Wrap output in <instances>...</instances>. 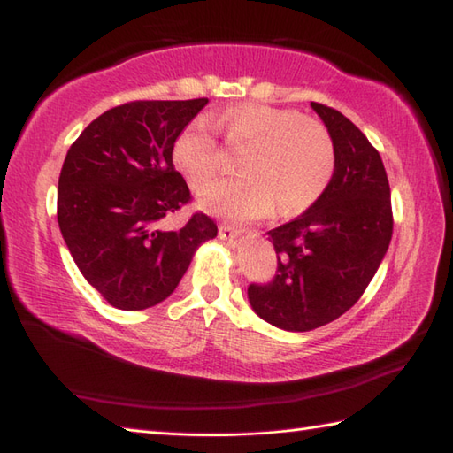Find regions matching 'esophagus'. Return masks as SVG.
Segmentation results:
<instances>
[{
    "mask_svg": "<svg viewBox=\"0 0 453 453\" xmlns=\"http://www.w3.org/2000/svg\"><path fill=\"white\" fill-rule=\"evenodd\" d=\"M245 232V227L235 226V224H221L219 226V237L226 239V242H234L239 235Z\"/></svg>",
    "mask_w": 453,
    "mask_h": 453,
    "instance_id": "1",
    "label": "esophagus"
}]
</instances>
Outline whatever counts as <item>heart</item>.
I'll list each match as a JSON object with an SVG mask.
<instances>
[{
  "mask_svg": "<svg viewBox=\"0 0 453 453\" xmlns=\"http://www.w3.org/2000/svg\"><path fill=\"white\" fill-rule=\"evenodd\" d=\"M227 143L247 146L242 177L221 179L200 192V204L229 218H258L274 202L282 211H297L319 198L334 173V146L321 122L292 109L239 104L211 119ZM173 161L198 188L218 171V143L206 122L195 120L173 143Z\"/></svg>",
  "mask_w": 453,
  "mask_h": 453,
  "instance_id": "1",
  "label": "heart"
}]
</instances>
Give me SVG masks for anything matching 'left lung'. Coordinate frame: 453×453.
<instances>
[{
  "label": "left lung",
  "mask_w": 453,
  "mask_h": 453,
  "mask_svg": "<svg viewBox=\"0 0 453 453\" xmlns=\"http://www.w3.org/2000/svg\"><path fill=\"white\" fill-rule=\"evenodd\" d=\"M334 146V173L302 216L268 232L278 268L249 286L255 313L284 331H313L360 300L393 234L386 167L368 138L342 112L311 103Z\"/></svg>",
  "instance_id": "left-lung-1"
}]
</instances>
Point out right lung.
I'll return each mask as SVG.
<instances>
[{
    "label": "right lung",
    "instance_id": "obj_1",
    "mask_svg": "<svg viewBox=\"0 0 453 453\" xmlns=\"http://www.w3.org/2000/svg\"><path fill=\"white\" fill-rule=\"evenodd\" d=\"M208 99L132 101L103 112L72 143L58 180V226L75 265L112 307L140 311L173 294L196 249L218 235L190 202L173 143Z\"/></svg>",
    "mask_w": 453,
    "mask_h": 453
}]
</instances>
